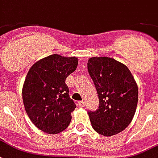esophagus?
I'll return each mask as SVG.
<instances>
[{
  "mask_svg": "<svg viewBox=\"0 0 158 158\" xmlns=\"http://www.w3.org/2000/svg\"><path fill=\"white\" fill-rule=\"evenodd\" d=\"M78 104H79V106H80V107H84V106H85V101H79V102H78Z\"/></svg>",
  "mask_w": 158,
  "mask_h": 158,
  "instance_id": "obj_1",
  "label": "esophagus"
}]
</instances>
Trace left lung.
<instances>
[{"instance_id": "obj_1", "label": "left lung", "mask_w": 158, "mask_h": 158, "mask_svg": "<svg viewBox=\"0 0 158 158\" xmlns=\"http://www.w3.org/2000/svg\"><path fill=\"white\" fill-rule=\"evenodd\" d=\"M88 71L94 81L100 106L89 111L93 129L110 136L126 129L135 115L138 88L129 69L108 57H94L88 61Z\"/></svg>"}]
</instances>
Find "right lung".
Segmentation results:
<instances>
[{"mask_svg":"<svg viewBox=\"0 0 158 158\" xmlns=\"http://www.w3.org/2000/svg\"><path fill=\"white\" fill-rule=\"evenodd\" d=\"M78 62L75 57L52 54L35 63L27 74L24 107L31 122L44 132L58 134L69 125L76 105L65 80L75 71Z\"/></svg>","mask_w":158,"mask_h":158,"instance_id":"right-lung-1","label":"right lung"}]
</instances>
